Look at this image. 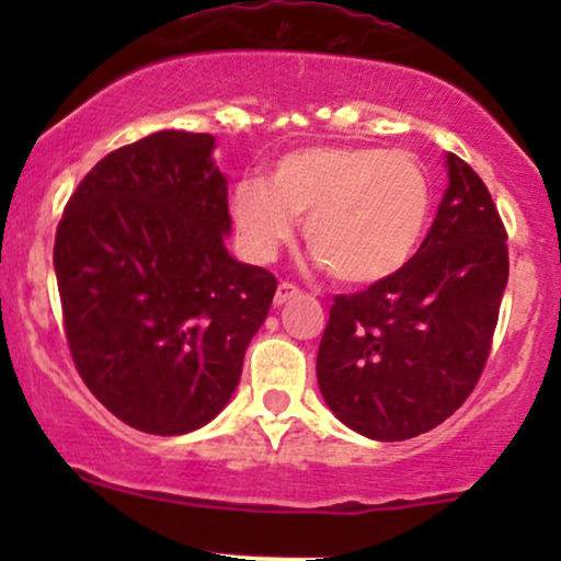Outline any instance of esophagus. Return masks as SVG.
Instances as JSON below:
<instances>
[{
	"mask_svg": "<svg viewBox=\"0 0 561 561\" xmlns=\"http://www.w3.org/2000/svg\"><path fill=\"white\" fill-rule=\"evenodd\" d=\"M300 295V289L295 287V285H289V282H282L279 287H276V293H274V306L279 308V306H285L287 300H293V298H298Z\"/></svg>",
	"mask_w": 561,
	"mask_h": 561,
	"instance_id": "esophagus-1",
	"label": "esophagus"
}]
</instances>
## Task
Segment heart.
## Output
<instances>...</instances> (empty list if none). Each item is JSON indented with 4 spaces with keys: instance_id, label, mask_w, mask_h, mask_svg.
<instances>
[{
    "instance_id": "heart-1",
    "label": "heart",
    "mask_w": 561,
    "mask_h": 561,
    "mask_svg": "<svg viewBox=\"0 0 561 561\" xmlns=\"http://www.w3.org/2000/svg\"><path fill=\"white\" fill-rule=\"evenodd\" d=\"M430 203V179L411 152L313 145L282 156L266 182L237 184L229 214L250 259L272 261L295 218H306V244L334 279L377 285L414 259Z\"/></svg>"
}]
</instances>
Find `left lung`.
Listing matches in <instances>:
<instances>
[{
    "instance_id": "8db88e82",
    "label": "left lung",
    "mask_w": 561,
    "mask_h": 561,
    "mask_svg": "<svg viewBox=\"0 0 561 561\" xmlns=\"http://www.w3.org/2000/svg\"><path fill=\"white\" fill-rule=\"evenodd\" d=\"M448 186L427 237L398 274L337 295L317 356L319 390L345 427L409 440L446 422L478 385L508 279L491 192L446 152Z\"/></svg>"
}]
</instances>
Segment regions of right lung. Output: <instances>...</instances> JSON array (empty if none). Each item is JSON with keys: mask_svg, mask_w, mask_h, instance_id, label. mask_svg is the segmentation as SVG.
Wrapping results in <instances>:
<instances>
[{"mask_svg": "<svg viewBox=\"0 0 561 561\" xmlns=\"http://www.w3.org/2000/svg\"><path fill=\"white\" fill-rule=\"evenodd\" d=\"M216 137L165 128L83 176L55 237L76 369L128 427L186 435L224 411L276 279L229 253Z\"/></svg>", "mask_w": 561, "mask_h": 561, "instance_id": "obj_1", "label": "right lung"}]
</instances>
